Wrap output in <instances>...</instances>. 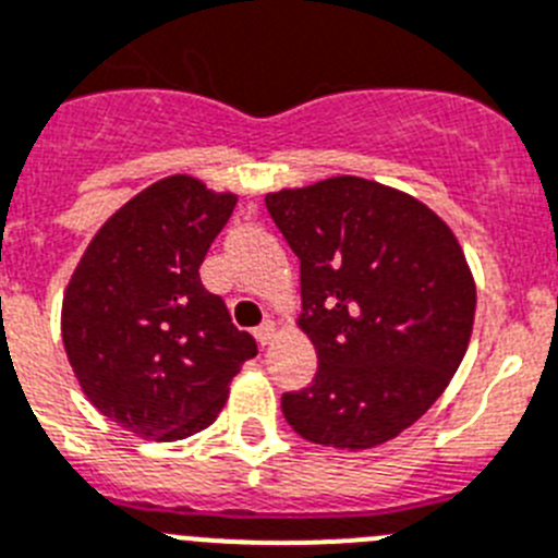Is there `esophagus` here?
Returning a JSON list of instances; mask_svg holds the SVG:
<instances>
[{
  "mask_svg": "<svg viewBox=\"0 0 558 558\" xmlns=\"http://www.w3.org/2000/svg\"><path fill=\"white\" fill-rule=\"evenodd\" d=\"M254 336H256V341H259L262 347L274 344V338H276V325H274V322H262V325L256 327V330H254Z\"/></svg>",
  "mask_w": 558,
  "mask_h": 558,
  "instance_id": "1",
  "label": "esophagus"
}]
</instances>
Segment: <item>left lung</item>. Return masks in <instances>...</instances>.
Listing matches in <instances>:
<instances>
[{"label":"left lung","mask_w":558,"mask_h":558,"mask_svg":"<svg viewBox=\"0 0 558 558\" xmlns=\"http://www.w3.org/2000/svg\"><path fill=\"white\" fill-rule=\"evenodd\" d=\"M299 256L316 378L282 395L304 440L373 449L449 387L474 325V279L454 233L409 194L330 178L265 197Z\"/></svg>","instance_id":"8db88e82"}]
</instances>
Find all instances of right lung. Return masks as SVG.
I'll list each match as a JSON object with an SVG mask.
<instances>
[{
	"label": "right lung",
	"instance_id": "1",
	"mask_svg": "<svg viewBox=\"0 0 558 558\" xmlns=\"http://www.w3.org/2000/svg\"><path fill=\"white\" fill-rule=\"evenodd\" d=\"M233 206L185 174L157 180L104 222L66 284L61 338L75 378L135 435L169 442L211 426L256 355L199 279Z\"/></svg>",
	"mask_w": 558,
	"mask_h": 558
}]
</instances>
